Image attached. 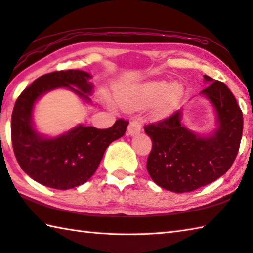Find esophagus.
I'll return each instance as SVG.
<instances>
[{"label": "esophagus", "instance_id": "esophagus-1", "mask_svg": "<svg viewBox=\"0 0 253 253\" xmlns=\"http://www.w3.org/2000/svg\"><path fill=\"white\" fill-rule=\"evenodd\" d=\"M140 130H141V124L135 119V121H131L129 125H128L127 135L135 136L137 134H139Z\"/></svg>", "mask_w": 253, "mask_h": 253}]
</instances>
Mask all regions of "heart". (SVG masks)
<instances>
[{"label":"heart","instance_id":"b5f03b06","mask_svg":"<svg viewBox=\"0 0 253 253\" xmlns=\"http://www.w3.org/2000/svg\"><path fill=\"white\" fill-rule=\"evenodd\" d=\"M183 87L179 83L168 84L166 81H149L134 88L116 94V102L124 109L131 111L145 105H151L150 112L155 117L162 118L170 115L180 105Z\"/></svg>","mask_w":253,"mask_h":253}]
</instances>
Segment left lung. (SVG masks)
<instances>
[{
    "mask_svg": "<svg viewBox=\"0 0 253 253\" xmlns=\"http://www.w3.org/2000/svg\"><path fill=\"white\" fill-rule=\"evenodd\" d=\"M200 95L209 100L215 128L198 134L183 124L182 109L145 127L153 141L147 170L154 182L172 192H190L213 182L232 166L240 146L243 118L235 96L222 82L204 75Z\"/></svg>",
    "mask_w": 253,
    "mask_h": 253,
    "instance_id": "left-lung-1",
    "label": "left lung"
}]
</instances>
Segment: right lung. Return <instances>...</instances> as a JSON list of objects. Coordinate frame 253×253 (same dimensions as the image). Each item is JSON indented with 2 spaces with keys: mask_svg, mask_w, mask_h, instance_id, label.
I'll use <instances>...</instances> for the list:
<instances>
[{
  "mask_svg": "<svg viewBox=\"0 0 253 253\" xmlns=\"http://www.w3.org/2000/svg\"><path fill=\"white\" fill-rule=\"evenodd\" d=\"M90 79L84 71L53 72L35 80L16 99L11 122L13 149L23 171L41 185L67 190L85 183L95 173L107 147L125 134L128 122L123 119L107 129L80 124L54 137L35 128L33 112L41 97L66 88L90 104L94 89Z\"/></svg>",
  "mask_w": 253,
  "mask_h": 253,
  "instance_id": "add662e5",
  "label": "right lung"
}]
</instances>
